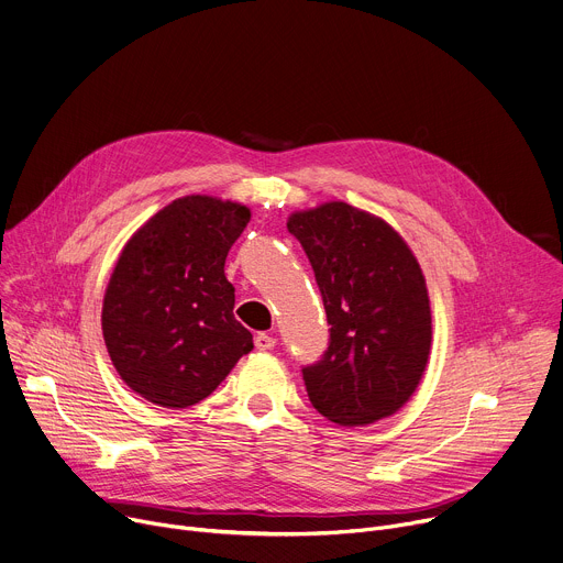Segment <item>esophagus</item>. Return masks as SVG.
<instances>
[{
    "label": "esophagus",
    "mask_w": 563,
    "mask_h": 563,
    "mask_svg": "<svg viewBox=\"0 0 563 563\" xmlns=\"http://www.w3.org/2000/svg\"><path fill=\"white\" fill-rule=\"evenodd\" d=\"M254 343H256V347L258 350H272L274 345H276V339L272 336V334H267V332H261V334H256V339H254Z\"/></svg>",
    "instance_id": "1"
}]
</instances>
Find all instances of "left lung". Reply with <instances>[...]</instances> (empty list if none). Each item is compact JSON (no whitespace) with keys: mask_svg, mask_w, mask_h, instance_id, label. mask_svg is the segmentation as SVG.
<instances>
[{"mask_svg":"<svg viewBox=\"0 0 563 563\" xmlns=\"http://www.w3.org/2000/svg\"><path fill=\"white\" fill-rule=\"evenodd\" d=\"M330 328V347L302 369L311 406L343 428L369 426L404 408L432 350L426 276L383 218L332 200L294 211Z\"/></svg>","mask_w":563,"mask_h":563,"instance_id":"left-lung-1","label":"left lung"}]
</instances>
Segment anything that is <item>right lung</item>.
<instances>
[{
  "instance_id": "obj_1",
  "label": "right lung",
  "mask_w": 563,
  "mask_h": 563,
  "mask_svg": "<svg viewBox=\"0 0 563 563\" xmlns=\"http://www.w3.org/2000/svg\"><path fill=\"white\" fill-rule=\"evenodd\" d=\"M250 207L185 196L151 216L124 245L102 302V334L120 378L148 404H200L254 350L233 318L224 276Z\"/></svg>"
}]
</instances>
